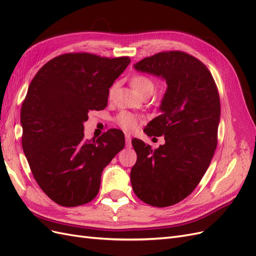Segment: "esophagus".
<instances>
[{
	"label": "esophagus",
	"instance_id": "obj_1",
	"mask_svg": "<svg viewBox=\"0 0 256 256\" xmlns=\"http://www.w3.org/2000/svg\"><path fill=\"white\" fill-rule=\"evenodd\" d=\"M125 138H126V146L128 147V148H130L131 147V136L129 134H126Z\"/></svg>",
	"mask_w": 256,
	"mask_h": 256
}]
</instances>
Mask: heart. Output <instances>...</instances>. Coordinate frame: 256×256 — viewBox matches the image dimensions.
<instances>
[{
	"mask_svg": "<svg viewBox=\"0 0 256 256\" xmlns=\"http://www.w3.org/2000/svg\"><path fill=\"white\" fill-rule=\"evenodd\" d=\"M131 85H132V88L138 94L140 95H143L147 92H154V84L150 78L140 74L134 76V78L131 79ZM118 124L122 129H125L127 131H132L136 129L138 125V118L132 114L124 112L118 115Z\"/></svg>",
	"mask_w": 256,
	"mask_h": 256,
	"instance_id": "b5f03b06",
	"label": "heart"
}]
</instances>
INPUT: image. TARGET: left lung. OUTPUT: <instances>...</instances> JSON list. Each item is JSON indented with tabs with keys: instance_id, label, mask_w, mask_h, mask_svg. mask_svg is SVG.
Masks as SVG:
<instances>
[{
	"instance_id": "obj_1",
	"label": "left lung",
	"mask_w": 256,
	"mask_h": 256,
	"mask_svg": "<svg viewBox=\"0 0 256 256\" xmlns=\"http://www.w3.org/2000/svg\"><path fill=\"white\" fill-rule=\"evenodd\" d=\"M134 67L166 83L161 114L144 128L150 136H164L166 143L152 150L134 138L138 158L131 184L144 203L171 206L196 189L210 164L220 122L218 90L207 67L184 52H161Z\"/></svg>"
}]
</instances>
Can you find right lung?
<instances>
[{
  "mask_svg": "<svg viewBox=\"0 0 256 256\" xmlns=\"http://www.w3.org/2000/svg\"><path fill=\"white\" fill-rule=\"evenodd\" d=\"M130 63L67 53L44 64L30 82L21 106L22 148L42 190L56 204L74 207L94 198L104 168L125 146L109 129L97 140L84 138L92 110H104L109 88Z\"/></svg>",
  "mask_w": 256,
  "mask_h": 256,
  "instance_id": "right-lung-1",
  "label": "right lung"
}]
</instances>
